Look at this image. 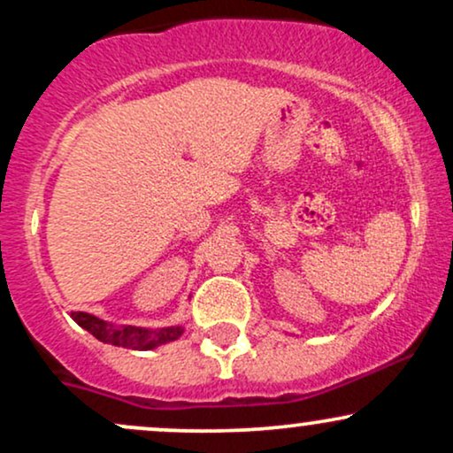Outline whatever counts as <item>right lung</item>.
Here are the masks:
<instances>
[{"label": "right lung", "instance_id": "right-lung-1", "mask_svg": "<svg viewBox=\"0 0 453 453\" xmlns=\"http://www.w3.org/2000/svg\"><path fill=\"white\" fill-rule=\"evenodd\" d=\"M72 319H74L81 327H85L87 332H91L97 341L111 342V345L117 347H126V349L147 351L157 345H164V342L176 341L183 334V327L180 326L157 327V330H147V327L136 326H114L96 315L81 313V311L72 313Z\"/></svg>", "mask_w": 453, "mask_h": 453}]
</instances>
